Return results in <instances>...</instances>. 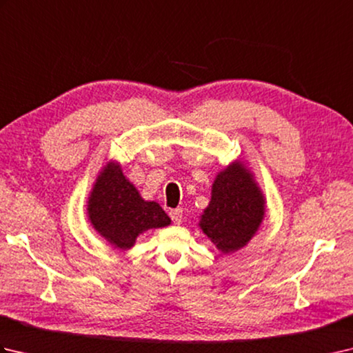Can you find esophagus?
I'll use <instances>...</instances> for the list:
<instances>
[{"mask_svg": "<svg viewBox=\"0 0 353 353\" xmlns=\"http://www.w3.org/2000/svg\"><path fill=\"white\" fill-rule=\"evenodd\" d=\"M171 215V220L174 224H179L182 221V216H183V209L182 208H177V209H172V211L170 212Z\"/></svg>", "mask_w": 353, "mask_h": 353, "instance_id": "obj_1", "label": "esophagus"}]
</instances>
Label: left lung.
I'll return each mask as SVG.
<instances>
[{"label": "left lung", "mask_w": 353, "mask_h": 353, "mask_svg": "<svg viewBox=\"0 0 353 353\" xmlns=\"http://www.w3.org/2000/svg\"><path fill=\"white\" fill-rule=\"evenodd\" d=\"M264 215L265 197L253 172L244 162L235 161L216 174L199 228L216 249L229 254L249 244Z\"/></svg>", "instance_id": "left-lung-1"}]
</instances>
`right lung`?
Wrapping results in <instances>:
<instances>
[{
  "instance_id": "right-lung-1",
  "label": "right lung",
  "mask_w": 353,
  "mask_h": 353,
  "mask_svg": "<svg viewBox=\"0 0 353 353\" xmlns=\"http://www.w3.org/2000/svg\"><path fill=\"white\" fill-rule=\"evenodd\" d=\"M86 211L95 232L121 250L132 249L144 232L171 223L159 203L141 197L117 161H109L99 172L89 192Z\"/></svg>"
}]
</instances>
